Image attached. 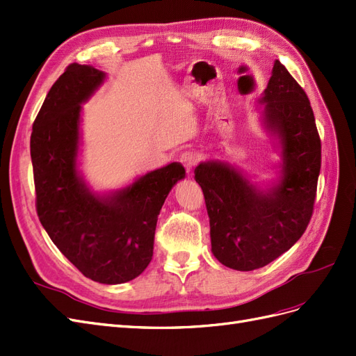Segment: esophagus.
<instances>
[{
  "instance_id": "esophagus-1",
  "label": "esophagus",
  "mask_w": 356,
  "mask_h": 356,
  "mask_svg": "<svg viewBox=\"0 0 356 356\" xmlns=\"http://www.w3.org/2000/svg\"><path fill=\"white\" fill-rule=\"evenodd\" d=\"M199 160H200L199 154L193 153V152H184V153H182V154L179 156L181 165L186 168L187 172H190L193 168H195V166L199 163Z\"/></svg>"
}]
</instances>
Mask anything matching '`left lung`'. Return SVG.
Wrapping results in <instances>:
<instances>
[{
  "mask_svg": "<svg viewBox=\"0 0 356 356\" xmlns=\"http://www.w3.org/2000/svg\"><path fill=\"white\" fill-rule=\"evenodd\" d=\"M264 124L282 147V177L263 191L222 161L195 169L217 260L250 272L286 252L307 229L321 170V139L306 92L279 60L261 98Z\"/></svg>",
  "mask_w": 356,
  "mask_h": 356,
  "instance_id": "obj_1",
  "label": "left lung"
}]
</instances>
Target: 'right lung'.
<instances>
[{
	"label": "right lung",
	"mask_w": 356,
	"mask_h": 356,
	"mask_svg": "<svg viewBox=\"0 0 356 356\" xmlns=\"http://www.w3.org/2000/svg\"><path fill=\"white\" fill-rule=\"evenodd\" d=\"M104 80L93 67H67L32 124L31 160L37 213L51 242L86 277L114 285L152 261L157 215L186 169L170 163L110 196L86 187L77 170L80 105Z\"/></svg>",
	"instance_id": "1"
}]
</instances>
